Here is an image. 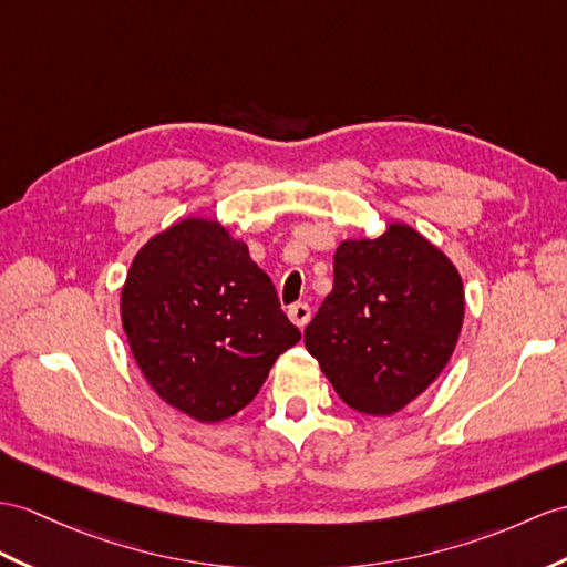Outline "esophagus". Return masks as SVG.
I'll list each match as a JSON object with an SVG mask.
<instances>
[{"label":"esophagus","mask_w":567,"mask_h":567,"mask_svg":"<svg viewBox=\"0 0 567 567\" xmlns=\"http://www.w3.org/2000/svg\"><path fill=\"white\" fill-rule=\"evenodd\" d=\"M288 317H291V322L296 327L306 329V324L310 322V317H312V310H310L308 302H293V306L288 308Z\"/></svg>","instance_id":"34e87169"}]
</instances>
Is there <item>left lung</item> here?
<instances>
[{"mask_svg": "<svg viewBox=\"0 0 567 567\" xmlns=\"http://www.w3.org/2000/svg\"><path fill=\"white\" fill-rule=\"evenodd\" d=\"M464 322V286L450 257L406 224L380 238L343 240L334 288L306 327L343 404L392 416L447 365Z\"/></svg>", "mask_w": 567, "mask_h": 567, "instance_id": "1", "label": "left lung"}]
</instances>
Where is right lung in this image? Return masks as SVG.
Masks as SVG:
<instances>
[{
  "label": "right lung",
  "instance_id": "add662e5",
  "mask_svg": "<svg viewBox=\"0 0 567 567\" xmlns=\"http://www.w3.org/2000/svg\"><path fill=\"white\" fill-rule=\"evenodd\" d=\"M136 365L202 423L236 416L300 341L269 276L212 218H185L136 252L120 298Z\"/></svg>",
  "mask_w": 567,
  "mask_h": 567
}]
</instances>
